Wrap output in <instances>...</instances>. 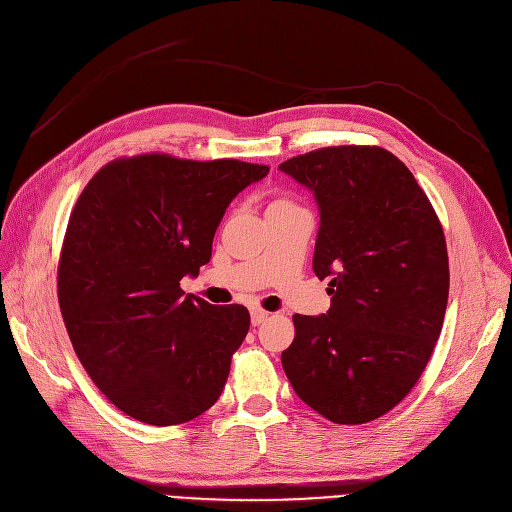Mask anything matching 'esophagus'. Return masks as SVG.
<instances>
[{
	"instance_id": "34e87169",
	"label": "esophagus",
	"mask_w": 512,
	"mask_h": 512,
	"mask_svg": "<svg viewBox=\"0 0 512 512\" xmlns=\"http://www.w3.org/2000/svg\"><path fill=\"white\" fill-rule=\"evenodd\" d=\"M268 318H270V312H266V310H261V308H253V310H251V320H253V325L266 323Z\"/></svg>"
}]
</instances>
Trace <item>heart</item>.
Listing matches in <instances>:
<instances>
[{
	"mask_svg": "<svg viewBox=\"0 0 512 512\" xmlns=\"http://www.w3.org/2000/svg\"><path fill=\"white\" fill-rule=\"evenodd\" d=\"M274 202H291V200L289 198H276Z\"/></svg>",
	"mask_w": 512,
	"mask_h": 512,
	"instance_id": "obj_1",
	"label": "heart"
}]
</instances>
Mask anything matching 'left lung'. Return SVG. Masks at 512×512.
<instances>
[{
    "label": "left lung",
    "mask_w": 512,
    "mask_h": 512,
    "mask_svg": "<svg viewBox=\"0 0 512 512\" xmlns=\"http://www.w3.org/2000/svg\"><path fill=\"white\" fill-rule=\"evenodd\" d=\"M280 170L316 196L314 272L331 295L327 314L293 316L282 369L329 422L367 424L405 399L437 346L449 295L443 225L384 147H320Z\"/></svg>",
    "instance_id": "obj_1"
}]
</instances>
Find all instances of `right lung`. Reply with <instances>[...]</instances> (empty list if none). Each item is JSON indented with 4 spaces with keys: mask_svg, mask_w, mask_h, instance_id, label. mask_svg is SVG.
Here are the masks:
<instances>
[{
    "mask_svg": "<svg viewBox=\"0 0 512 512\" xmlns=\"http://www.w3.org/2000/svg\"><path fill=\"white\" fill-rule=\"evenodd\" d=\"M266 164L139 154L97 170L69 215L56 291L71 346L120 411L177 426L211 409L251 327L240 304L183 297L227 204Z\"/></svg>",
    "mask_w": 512,
    "mask_h": 512,
    "instance_id": "obj_1",
    "label": "right lung"
}]
</instances>
